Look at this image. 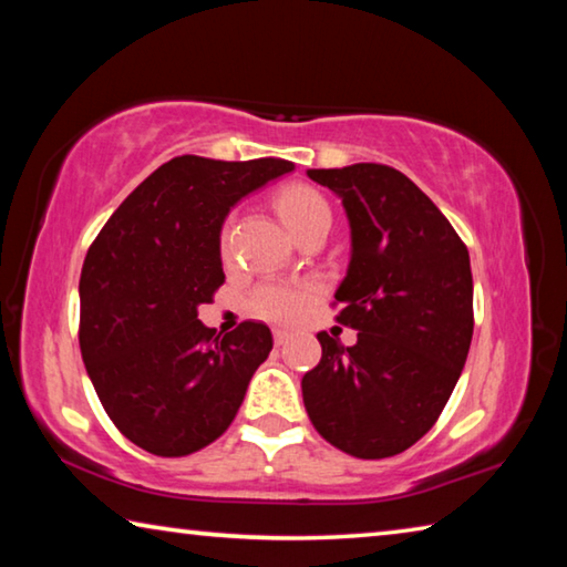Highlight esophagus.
<instances>
[{
  "mask_svg": "<svg viewBox=\"0 0 567 567\" xmlns=\"http://www.w3.org/2000/svg\"><path fill=\"white\" fill-rule=\"evenodd\" d=\"M275 344H285L287 340H290V332L282 330V328H275Z\"/></svg>",
  "mask_w": 567,
  "mask_h": 567,
  "instance_id": "obj_1",
  "label": "esophagus"
}]
</instances>
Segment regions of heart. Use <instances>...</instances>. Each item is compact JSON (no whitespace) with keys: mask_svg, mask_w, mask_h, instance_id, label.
<instances>
[{"mask_svg":"<svg viewBox=\"0 0 567 567\" xmlns=\"http://www.w3.org/2000/svg\"><path fill=\"white\" fill-rule=\"evenodd\" d=\"M277 213H280L285 227L295 237L305 225L322 215H330V207L318 192L307 187H290L277 197ZM320 287L315 282H280L270 280L257 285L249 295V310L257 318L277 320V322H295L302 320L310 312L312 302L318 300Z\"/></svg>","mask_w":567,"mask_h":567,"instance_id":"obj_1","label":"heart"}]
</instances>
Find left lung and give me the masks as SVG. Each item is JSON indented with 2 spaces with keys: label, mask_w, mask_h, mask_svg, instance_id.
Segmentation results:
<instances>
[{
  "label": "left lung",
  "mask_w": 567,
  "mask_h": 567,
  "mask_svg": "<svg viewBox=\"0 0 567 567\" xmlns=\"http://www.w3.org/2000/svg\"><path fill=\"white\" fill-rule=\"evenodd\" d=\"M342 199L350 265L334 300L358 330L344 348L318 332L322 360L302 400L342 453L380 460L415 445L453 395L473 340V272L453 225L402 172L358 162L307 169Z\"/></svg>",
  "instance_id": "obj_1"
}]
</instances>
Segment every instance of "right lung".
Segmentation results:
<instances>
[{"mask_svg":"<svg viewBox=\"0 0 567 567\" xmlns=\"http://www.w3.org/2000/svg\"><path fill=\"white\" fill-rule=\"evenodd\" d=\"M292 169L280 157L169 159L114 209L84 257V368L110 420L147 453L182 457L223 435L270 354L267 324L219 338L197 307L225 282L229 209Z\"/></svg>","mask_w":567,"mask_h":567,"instance_id":"obj_1","label":"right lung"}]
</instances>
